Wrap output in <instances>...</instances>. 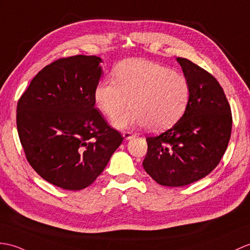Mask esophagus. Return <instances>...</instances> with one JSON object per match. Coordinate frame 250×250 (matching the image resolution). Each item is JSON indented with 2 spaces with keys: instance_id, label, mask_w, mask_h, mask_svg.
Listing matches in <instances>:
<instances>
[{
  "instance_id": "34e87169",
  "label": "esophagus",
  "mask_w": 250,
  "mask_h": 250,
  "mask_svg": "<svg viewBox=\"0 0 250 250\" xmlns=\"http://www.w3.org/2000/svg\"><path fill=\"white\" fill-rule=\"evenodd\" d=\"M123 135L125 139H131V138L134 137L136 134H135V133H133V132H130V131H124Z\"/></svg>"
}]
</instances>
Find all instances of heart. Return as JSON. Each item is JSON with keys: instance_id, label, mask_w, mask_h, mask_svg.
Masks as SVG:
<instances>
[{"instance_id": "b5f03b06", "label": "heart", "mask_w": 250, "mask_h": 250, "mask_svg": "<svg viewBox=\"0 0 250 250\" xmlns=\"http://www.w3.org/2000/svg\"><path fill=\"white\" fill-rule=\"evenodd\" d=\"M114 80H103L95 89L99 109L114 118L129 105L132 107L115 120L125 127L147 125L162 131L175 125L188 107L190 87L183 74L161 63L146 60H129L119 63Z\"/></svg>"}]
</instances>
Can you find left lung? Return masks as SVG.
I'll list each match as a JSON object with an SVG mask.
<instances>
[{
    "label": "left lung",
    "instance_id": "left-lung-1",
    "mask_svg": "<svg viewBox=\"0 0 250 250\" xmlns=\"http://www.w3.org/2000/svg\"><path fill=\"white\" fill-rule=\"evenodd\" d=\"M190 87L188 107L178 123L146 138L143 166L165 187H184L208 176L222 160L231 136L232 115L223 87L205 69L178 57Z\"/></svg>",
    "mask_w": 250,
    "mask_h": 250
}]
</instances>
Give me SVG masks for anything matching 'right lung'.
<instances>
[{
	"mask_svg": "<svg viewBox=\"0 0 250 250\" xmlns=\"http://www.w3.org/2000/svg\"><path fill=\"white\" fill-rule=\"evenodd\" d=\"M101 59L74 55L45 66L17 105V129L26 160L45 181L63 189L88 187L124 137L95 107Z\"/></svg>",
	"mask_w": 250,
	"mask_h": 250,
	"instance_id": "add662e5",
	"label": "right lung"
}]
</instances>
